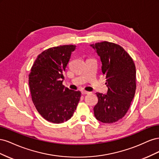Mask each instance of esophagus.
<instances>
[{
	"label": "esophagus",
	"mask_w": 159,
	"mask_h": 159,
	"mask_svg": "<svg viewBox=\"0 0 159 159\" xmlns=\"http://www.w3.org/2000/svg\"><path fill=\"white\" fill-rule=\"evenodd\" d=\"M89 92L87 91H81V94L85 95V94H89Z\"/></svg>",
	"instance_id": "34e87169"
}]
</instances>
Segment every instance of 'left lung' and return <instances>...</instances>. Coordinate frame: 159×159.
Segmentation results:
<instances>
[{"label": "left lung", "instance_id": "left-lung-1", "mask_svg": "<svg viewBox=\"0 0 159 159\" xmlns=\"http://www.w3.org/2000/svg\"><path fill=\"white\" fill-rule=\"evenodd\" d=\"M90 46L100 57L108 88L106 95L96 93L94 115L102 123H115L125 115L135 93V65L123 48L115 43L104 41Z\"/></svg>", "mask_w": 159, "mask_h": 159}]
</instances>
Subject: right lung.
<instances>
[{
    "label": "right lung",
    "instance_id": "obj_1",
    "mask_svg": "<svg viewBox=\"0 0 159 159\" xmlns=\"http://www.w3.org/2000/svg\"><path fill=\"white\" fill-rule=\"evenodd\" d=\"M75 47L64 45L42 52L28 75L33 103L42 117L53 123L69 120L80 102V91L69 89L62 84L64 73Z\"/></svg>",
    "mask_w": 159,
    "mask_h": 159
}]
</instances>
